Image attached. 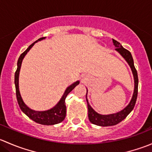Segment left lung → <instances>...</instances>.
Returning <instances> with one entry per match:
<instances>
[{
  "mask_svg": "<svg viewBox=\"0 0 152 152\" xmlns=\"http://www.w3.org/2000/svg\"><path fill=\"white\" fill-rule=\"evenodd\" d=\"M113 44L115 47L116 48L115 50L118 52L121 55L124 57V59L126 61L127 63L129 64V67H131L132 72L133 76H134V93H133L131 101L129 104L124 109L121 110L120 112L113 114L110 115H101L99 113H96L94 110L91 107V106L89 104L88 100H87V94H86V100L87 103V109H88V118L92 124H96V125L101 126H114L120 123L121 121L125 119L126 116L132 111L134 109V105H135L136 100L137 97V90H138V77H137V73L135 67L134 65V61H133L132 56L131 53L128 50L125 49L121 45L120 42L118 41L115 40L113 39Z\"/></svg>",
  "mask_w": 152,
  "mask_h": 152,
  "instance_id": "1",
  "label": "left lung"
}]
</instances>
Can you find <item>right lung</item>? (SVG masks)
Instances as JSON below:
<instances>
[{
    "instance_id": "right-lung-1",
    "label": "right lung",
    "mask_w": 152,
    "mask_h": 152,
    "mask_svg": "<svg viewBox=\"0 0 152 152\" xmlns=\"http://www.w3.org/2000/svg\"><path fill=\"white\" fill-rule=\"evenodd\" d=\"M44 39H45V37L39 38L38 40H37L36 42H34L31 45H29L28 48L20 56L19 59L18 60V68H17V70L15 74V89H16L17 99H18V104H19L20 110L28 116L29 118H31L32 121L36 122V123L48 126L59 124L65 119V116H66L65 99H66L68 93L71 92L76 85H79V81H76V82H74V83L70 85L69 87H67L66 90H65V93H64L63 96H62L61 99L59 100V102L53 108L50 109V110H45V111H35V110H33L29 108L28 106L24 103L22 97L20 96V93L19 90V74L21 65H22L23 59L29 51V50L33 47V45L37 42L41 41Z\"/></svg>"
}]
</instances>
